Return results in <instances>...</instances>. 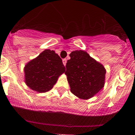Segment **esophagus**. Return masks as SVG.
Wrapping results in <instances>:
<instances>
[{
    "label": "esophagus",
    "instance_id": "obj_1",
    "mask_svg": "<svg viewBox=\"0 0 135 135\" xmlns=\"http://www.w3.org/2000/svg\"><path fill=\"white\" fill-rule=\"evenodd\" d=\"M66 61H67V60H66V59H63L62 60V62H63V65H66Z\"/></svg>",
    "mask_w": 135,
    "mask_h": 135
}]
</instances>
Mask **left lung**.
<instances>
[{
    "label": "left lung",
    "mask_w": 135,
    "mask_h": 135,
    "mask_svg": "<svg viewBox=\"0 0 135 135\" xmlns=\"http://www.w3.org/2000/svg\"><path fill=\"white\" fill-rule=\"evenodd\" d=\"M69 56L65 75L70 91L80 99H90L104 87L105 69L85 51H73Z\"/></svg>",
    "instance_id": "left-lung-1"
}]
</instances>
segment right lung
<instances>
[{"label":"right lung","instance_id":"obj_1","mask_svg":"<svg viewBox=\"0 0 135 135\" xmlns=\"http://www.w3.org/2000/svg\"><path fill=\"white\" fill-rule=\"evenodd\" d=\"M62 60L54 50H45L24 67L25 83L31 89L38 93L49 91L59 76L64 73Z\"/></svg>","mask_w":135,"mask_h":135}]
</instances>
